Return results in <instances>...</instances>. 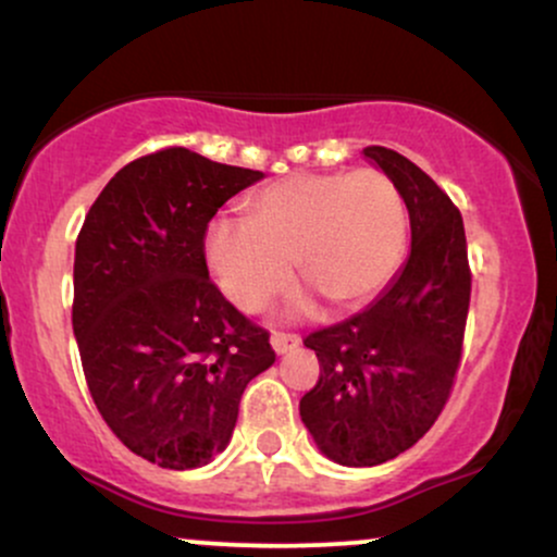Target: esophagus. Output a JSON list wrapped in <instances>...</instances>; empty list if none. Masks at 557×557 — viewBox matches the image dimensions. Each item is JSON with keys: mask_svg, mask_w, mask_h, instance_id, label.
<instances>
[{"mask_svg": "<svg viewBox=\"0 0 557 557\" xmlns=\"http://www.w3.org/2000/svg\"><path fill=\"white\" fill-rule=\"evenodd\" d=\"M272 350L277 356H283V354H287V350H293V348H298V337L296 335H285V332H272Z\"/></svg>", "mask_w": 557, "mask_h": 557, "instance_id": "1", "label": "esophagus"}]
</instances>
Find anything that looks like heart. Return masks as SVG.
I'll use <instances>...</instances> for the list:
<instances>
[{
	"mask_svg": "<svg viewBox=\"0 0 557 557\" xmlns=\"http://www.w3.org/2000/svg\"><path fill=\"white\" fill-rule=\"evenodd\" d=\"M408 212L398 185L376 170L300 172L259 190L248 220L216 216L203 259L220 290L243 311H261L300 277L337 306L374 298L398 272ZM311 309L296 300L287 314Z\"/></svg>",
	"mask_w": 557,
	"mask_h": 557,
	"instance_id": "b5f03b06",
	"label": "heart"
}]
</instances>
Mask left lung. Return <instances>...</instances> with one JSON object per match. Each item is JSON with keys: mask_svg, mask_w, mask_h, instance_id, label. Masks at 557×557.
<instances>
[{"mask_svg": "<svg viewBox=\"0 0 557 557\" xmlns=\"http://www.w3.org/2000/svg\"><path fill=\"white\" fill-rule=\"evenodd\" d=\"M363 159L398 185L411 253L361 314L306 337L322 374L298 406L319 450L354 469L385 463L430 432L461 361L471 296L463 220L447 194L385 146H367Z\"/></svg>", "mask_w": 557, "mask_h": 557, "instance_id": "obj_1", "label": "left lung"}]
</instances>
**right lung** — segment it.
<instances>
[{
    "mask_svg": "<svg viewBox=\"0 0 557 557\" xmlns=\"http://www.w3.org/2000/svg\"><path fill=\"white\" fill-rule=\"evenodd\" d=\"M261 177L172 146L125 164L75 240L73 332L91 398L120 443L162 469L225 450L243 389L274 363L270 335L203 259L216 209Z\"/></svg>",
    "mask_w": 557,
    "mask_h": 557,
    "instance_id": "obj_1",
    "label": "right lung"
}]
</instances>
